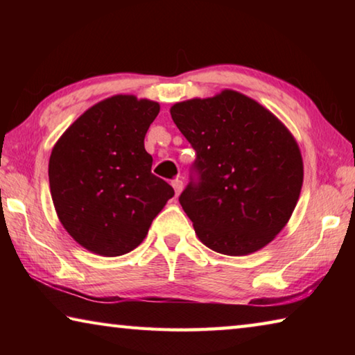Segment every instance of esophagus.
I'll list each match as a JSON object with an SVG mask.
<instances>
[{"label":"esophagus","mask_w":355,"mask_h":355,"mask_svg":"<svg viewBox=\"0 0 355 355\" xmlns=\"http://www.w3.org/2000/svg\"><path fill=\"white\" fill-rule=\"evenodd\" d=\"M172 186H173V189H175V197H178V194L183 189V182H182V180L177 178V180H173V182H172Z\"/></svg>","instance_id":"obj_1"}]
</instances>
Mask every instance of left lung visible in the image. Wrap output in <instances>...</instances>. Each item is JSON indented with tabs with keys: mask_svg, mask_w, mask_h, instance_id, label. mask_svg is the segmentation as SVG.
<instances>
[{
	"mask_svg": "<svg viewBox=\"0 0 355 355\" xmlns=\"http://www.w3.org/2000/svg\"><path fill=\"white\" fill-rule=\"evenodd\" d=\"M171 116L197 153L199 182L180 196L196 235L230 257L263 249L290 220L302 188V155L290 130L232 89L180 101Z\"/></svg>",
	"mask_w": 355,
	"mask_h": 355,
	"instance_id": "left-lung-1",
	"label": "left lung"
}]
</instances>
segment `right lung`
<instances>
[{
  "instance_id": "add662e5",
  "label": "right lung",
  "mask_w": 355,
  "mask_h": 355,
  "mask_svg": "<svg viewBox=\"0 0 355 355\" xmlns=\"http://www.w3.org/2000/svg\"><path fill=\"white\" fill-rule=\"evenodd\" d=\"M159 103L114 95L81 114L51 150L48 178L58 218L92 254H128L147 236L173 189L152 173L144 137Z\"/></svg>"
}]
</instances>
